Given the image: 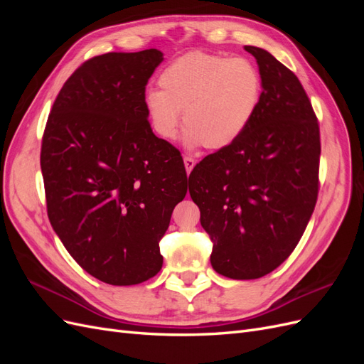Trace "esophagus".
Segmentation results:
<instances>
[{
	"label": "esophagus",
	"mask_w": 364,
	"mask_h": 364,
	"mask_svg": "<svg viewBox=\"0 0 364 364\" xmlns=\"http://www.w3.org/2000/svg\"><path fill=\"white\" fill-rule=\"evenodd\" d=\"M183 164H185V170H186V173H191V170L194 168V165H196V161H194V158L193 156H183Z\"/></svg>",
	"instance_id": "34e87169"
}]
</instances>
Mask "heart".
Returning <instances> with one entry per match:
<instances>
[{
	"instance_id": "b5f03b06",
	"label": "heart",
	"mask_w": 364,
	"mask_h": 364,
	"mask_svg": "<svg viewBox=\"0 0 364 364\" xmlns=\"http://www.w3.org/2000/svg\"><path fill=\"white\" fill-rule=\"evenodd\" d=\"M159 91L146 94L153 127L173 139L182 111L185 142L218 150L237 141L259 105L261 75L249 59L194 51L162 70Z\"/></svg>"
}]
</instances>
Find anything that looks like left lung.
Here are the masks:
<instances>
[{"mask_svg": "<svg viewBox=\"0 0 364 364\" xmlns=\"http://www.w3.org/2000/svg\"><path fill=\"white\" fill-rule=\"evenodd\" d=\"M245 50L259 67L257 112L188 179L213 269L230 279L261 278L290 257L314 211L321 162L318 121L299 79L269 51Z\"/></svg>", "mask_w": 364, "mask_h": 364, "instance_id": "1", "label": "left lung"}]
</instances>
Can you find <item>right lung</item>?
<instances>
[{"label": "right lung", "mask_w": 364, "mask_h": 364, "mask_svg": "<svg viewBox=\"0 0 364 364\" xmlns=\"http://www.w3.org/2000/svg\"><path fill=\"white\" fill-rule=\"evenodd\" d=\"M164 60L150 48L83 62L51 107L41 147L50 223L94 278L144 282L186 194L181 151L150 127L146 86Z\"/></svg>", "instance_id": "add662e5"}]
</instances>
